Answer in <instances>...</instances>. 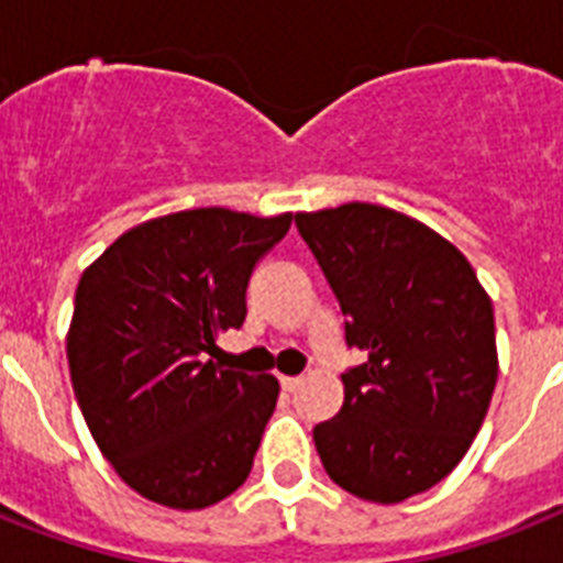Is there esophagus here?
<instances>
[{
    "label": "esophagus",
    "instance_id": "34e87169",
    "mask_svg": "<svg viewBox=\"0 0 563 563\" xmlns=\"http://www.w3.org/2000/svg\"><path fill=\"white\" fill-rule=\"evenodd\" d=\"M300 385H303V378L300 376H280V387L286 393H295Z\"/></svg>",
    "mask_w": 563,
    "mask_h": 563
}]
</instances>
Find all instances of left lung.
<instances>
[{
  "mask_svg": "<svg viewBox=\"0 0 563 563\" xmlns=\"http://www.w3.org/2000/svg\"><path fill=\"white\" fill-rule=\"evenodd\" d=\"M344 312V405L314 424L327 474L350 495L401 504L454 472L497 382L495 312L468 260L422 222L350 202L295 213Z\"/></svg>",
  "mask_w": 563,
  "mask_h": 563,
  "instance_id": "1",
  "label": "left lung"
}]
</instances>
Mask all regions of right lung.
Returning a JSON list of instances; mask_svg holds the SVG:
<instances>
[{"label":"right lung","instance_id":"right-lung-1","mask_svg":"<svg viewBox=\"0 0 563 563\" xmlns=\"http://www.w3.org/2000/svg\"><path fill=\"white\" fill-rule=\"evenodd\" d=\"M291 213L228 208L150 219L80 277L68 373L91 437L130 488L170 509H205L245 483L280 385L208 355L245 321L260 260Z\"/></svg>","mask_w":563,"mask_h":563}]
</instances>
